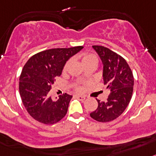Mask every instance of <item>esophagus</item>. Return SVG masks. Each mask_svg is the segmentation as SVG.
<instances>
[{
  "mask_svg": "<svg viewBox=\"0 0 156 156\" xmlns=\"http://www.w3.org/2000/svg\"><path fill=\"white\" fill-rule=\"evenodd\" d=\"M75 96H76V97L78 98V99H79V100H81V101H83V100H85V96H84V95H75Z\"/></svg>",
  "mask_w": 156,
  "mask_h": 156,
  "instance_id": "esophagus-1",
  "label": "esophagus"
}]
</instances>
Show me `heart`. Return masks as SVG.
Segmentation results:
<instances>
[{"instance_id": "b5f03b06", "label": "heart", "mask_w": 156, "mask_h": 156, "mask_svg": "<svg viewBox=\"0 0 156 156\" xmlns=\"http://www.w3.org/2000/svg\"><path fill=\"white\" fill-rule=\"evenodd\" d=\"M70 61H68L66 62L65 65H64V70H66L67 68H68V65H69L70 64ZM82 63H83V64L85 66L87 65V64H95V65H97L98 58L95 54H86V55H85L83 57H82ZM75 88L77 91H78V92H81V91L82 90V86L78 83L75 85Z\"/></svg>"}]
</instances>
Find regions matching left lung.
<instances>
[{"mask_svg":"<svg viewBox=\"0 0 156 156\" xmlns=\"http://www.w3.org/2000/svg\"><path fill=\"white\" fill-rule=\"evenodd\" d=\"M103 65V84L110 92L107 100L97 99L98 107L90 116L99 122L116 119L128 106L133 93L134 76L128 64L120 55L102 46H92Z\"/></svg>","mask_w":156,"mask_h":156,"instance_id":"left-lung-1","label":"left lung"}]
</instances>
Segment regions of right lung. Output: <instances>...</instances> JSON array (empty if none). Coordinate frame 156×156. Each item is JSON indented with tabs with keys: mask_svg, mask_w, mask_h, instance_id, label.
<instances>
[{
	"mask_svg": "<svg viewBox=\"0 0 156 156\" xmlns=\"http://www.w3.org/2000/svg\"><path fill=\"white\" fill-rule=\"evenodd\" d=\"M83 47L44 50L29 58L19 78L22 103L33 119L45 124H54L64 118L72 95H60L57 100L49 96L55 78L62 73L68 59Z\"/></svg>",
	"mask_w": 156,
	"mask_h": 156,
	"instance_id": "obj_1",
	"label": "right lung"
}]
</instances>
